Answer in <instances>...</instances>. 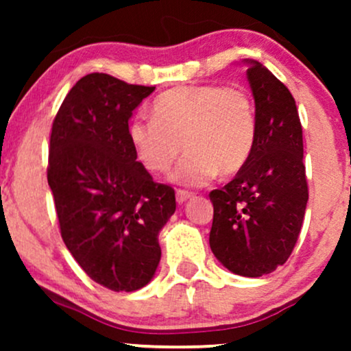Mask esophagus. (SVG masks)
Wrapping results in <instances>:
<instances>
[{
	"mask_svg": "<svg viewBox=\"0 0 351 351\" xmlns=\"http://www.w3.org/2000/svg\"><path fill=\"white\" fill-rule=\"evenodd\" d=\"M193 195H195L193 191H186V189H176V201L181 204V203H184L186 199L191 198Z\"/></svg>",
	"mask_w": 351,
	"mask_h": 351,
	"instance_id": "1",
	"label": "esophagus"
}]
</instances>
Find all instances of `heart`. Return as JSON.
<instances>
[{"label": "heart", "instance_id": "b5f03b06", "mask_svg": "<svg viewBox=\"0 0 351 351\" xmlns=\"http://www.w3.org/2000/svg\"><path fill=\"white\" fill-rule=\"evenodd\" d=\"M153 119L128 123L136 160L152 173H165L181 153L173 180L204 184L217 173L234 175L251 158L257 138V112L247 90L234 86H181L152 104Z\"/></svg>", "mask_w": 351, "mask_h": 351}]
</instances>
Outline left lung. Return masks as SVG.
Returning a JSON list of instances; mask_svg holds the SVG:
<instances>
[{"mask_svg":"<svg viewBox=\"0 0 351 351\" xmlns=\"http://www.w3.org/2000/svg\"><path fill=\"white\" fill-rule=\"evenodd\" d=\"M257 138L249 162L213 189L209 245L224 267L244 277L276 271L299 239L308 184L302 125L291 90L261 62H249Z\"/></svg>","mask_w":351,"mask_h":351,"instance_id":"obj_1","label":"left lung"}]
</instances>
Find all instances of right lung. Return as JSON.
<instances>
[{
    "instance_id": "obj_1",
    "label": "right lung",
    "mask_w": 351,
    "mask_h": 351,
    "mask_svg": "<svg viewBox=\"0 0 351 351\" xmlns=\"http://www.w3.org/2000/svg\"><path fill=\"white\" fill-rule=\"evenodd\" d=\"M153 90L87 74L52 122L47 183L60 236L84 272L114 292L150 282L158 232L176 209L175 189L152 178L128 140V119Z\"/></svg>"
}]
</instances>
